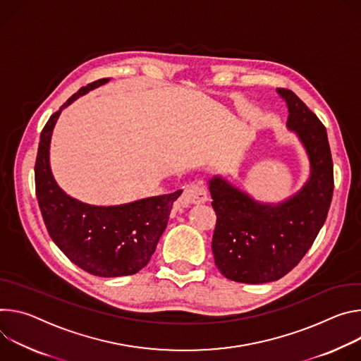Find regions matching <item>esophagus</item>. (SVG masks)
<instances>
[{"label": "esophagus", "instance_id": "obj_1", "mask_svg": "<svg viewBox=\"0 0 361 361\" xmlns=\"http://www.w3.org/2000/svg\"><path fill=\"white\" fill-rule=\"evenodd\" d=\"M208 201V192L205 186L199 183H189L183 188V193L179 199V204L182 207L186 205H196V204H204Z\"/></svg>", "mask_w": 361, "mask_h": 361}]
</instances>
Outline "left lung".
<instances>
[{
    "label": "left lung",
    "instance_id": "1",
    "mask_svg": "<svg viewBox=\"0 0 361 361\" xmlns=\"http://www.w3.org/2000/svg\"><path fill=\"white\" fill-rule=\"evenodd\" d=\"M276 93L288 107L287 129L301 142L310 175L281 202H261L221 175L209 183L216 226L212 252L221 274L244 284L276 281L311 248L323 228L334 189L327 130L319 118L287 89Z\"/></svg>",
    "mask_w": 361,
    "mask_h": 361
}]
</instances>
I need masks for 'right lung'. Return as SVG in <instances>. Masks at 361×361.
<instances>
[{
  "label": "right lung",
  "instance_id": "obj_1",
  "mask_svg": "<svg viewBox=\"0 0 361 361\" xmlns=\"http://www.w3.org/2000/svg\"><path fill=\"white\" fill-rule=\"evenodd\" d=\"M109 80L82 87L49 118L35 160L38 207L54 244L73 264L104 278L133 275L147 265L168 225L172 205L182 193L176 190L129 204L97 207L67 195L56 182L50 166V143L61 111Z\"/></svg>",
  "mask_w": 361,
  "mask_h": 361
}]
</instances>
